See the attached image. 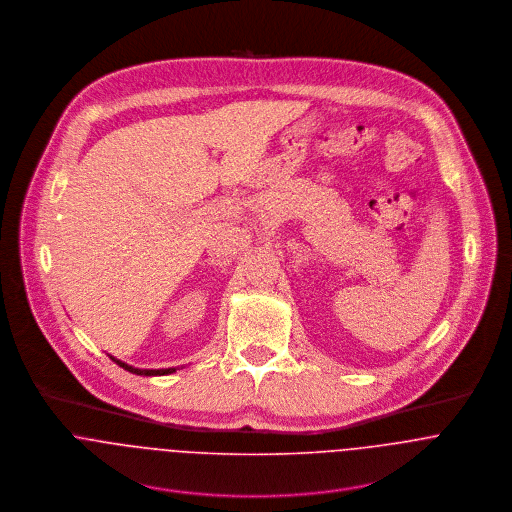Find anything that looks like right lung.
Segmentation results:
<instances>
[{
    "label": "right lung",
    "instance_id": "right-lung-1",
    "mask_svg": "<svg viewBox=\"0 0 512 512\" xmlns=\"http://www.w3.org/2000/svg\"><path fill=\"white\" fill-rule=\"evenodd\" d=\"M116 365L122 366L124 370H128V372H132V374H140V376H163V374H171V372H175L177 368H136V366L126 365V363H122V361H118V359H114L112 355H108Z\"/></svg>",
    "mask_w": 512,
    "mask_h": 512
}]
</instances>
